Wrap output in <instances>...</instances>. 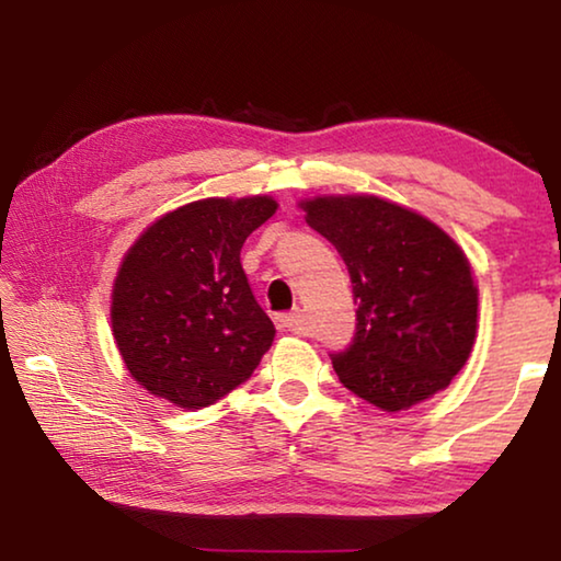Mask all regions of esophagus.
Segmentation results:
<instances>
[{
  "mask_svg": "<svg viewBox=\"0 0 561 561\" xmlns=\"http://www.w3.org/2000/svg\"><path fill=\"white\" fill-rule=\"evenodd\" d=\"M275 327H278L280 332H301V313H278V317H275Z\"/></svg>",
  "mask_w": 561,
  "mask_h": 561,
  "instance_id": "1",
  "label": "esophagus"
}]
</instances>
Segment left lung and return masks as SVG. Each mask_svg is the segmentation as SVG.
Wrapping results in <instances>:
<instances>
[{
  "instance_id": "1",
  "label": "left lung",
  "mask_w": 561,
  "mask_h": 561,
  "mask_svg": "<svg viewBox=\"0 0 561 561\" xmlns=\"http://www.w3.org/2000/svg\"><path fill=\"white\" fill-rule=\"evenodd\" d=\"M298 206L350 271L357 332L332 355L342 386L388 413L447 388L478 336V286L462 248L378 196H313Z\"/></svg>"
}]
</instances>
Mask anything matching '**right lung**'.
<instances>
[{
    "label": "right lung",
    "instance_id": "add662e5",
    "mask_svg": "<svg viewBox=\"0 0 561 561\" xmlns=\"http://www.w3.org/2000/svg\"><path fill=\"white\" fill-rule=\"evenodd\" d=\"M275 209L271 196L191 202L152 221L122 257L112 334L152 396L206 409L271 350L275 327L252 296L240 250Z\"/></svg>",
    "mask_w": 561,
    "mask_h": 561
}]
</instances>
